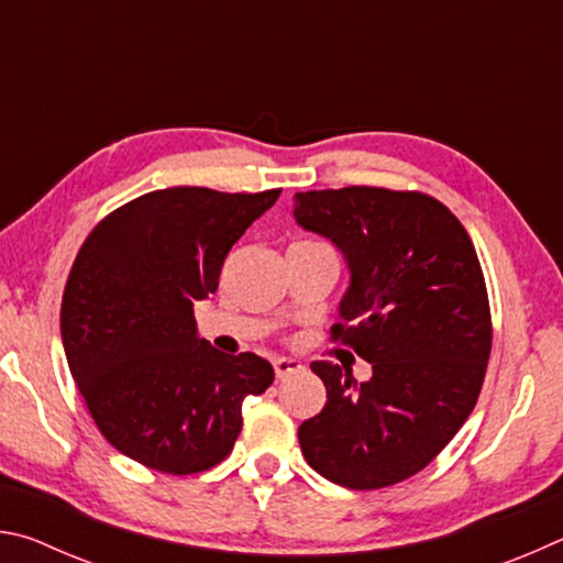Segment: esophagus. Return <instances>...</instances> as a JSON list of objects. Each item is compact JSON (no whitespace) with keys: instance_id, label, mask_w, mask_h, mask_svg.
Listing matches in <instances>:
<instances>
[{"instance_id":"esophagus-1","label":"esophagus","mask_w":563,"mask_h":563,"mask_svg":"<svg viewBox=\"0 0 563 563\" xmlns=\"http://www.w3.org/2000/svg\"><path fill=\"white\" fill-rule=\"evenodd\" d=\"M273 369H275V377L283 379L288 375H295L302 369V362L300 360H292V357H275L273 360Z\"/></svg>"}]
</instances>
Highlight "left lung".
I'll return each instance as SVG.
<instances>
[{
    "mask_svg": "<svg viewBox=\"0 0 563 563\" xmlns=\"http://www.w3.org/2000/svg\"><path fill=\"white\" fill-rule=\"evenodd\" d=\"M305 231L345 255L340 340L373 365L367 383L312 362L328 389L298 430L305 460L347 489H383L424 470L460 432L492 352L487 285L470 233L419 190L347 186L295 194Z\"/></svg>",
    "mask_w": 563,
    "mask_h": 563,
    "instance_id": "8db88e82",
    "label": "left lung"
}]
</instances>
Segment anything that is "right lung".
<instances>
[{
    "label": "right lung",
    "mask_w": 563,
    "mask_h": 563,
    "mask_svg": "<svg viewBox=\"0 0 563 563\" xmlns=\"http://www.w3.org/2000/svg\"><path fill=\"white\" fill-rule=\"evenodd\" d=\"M278 196L151 190L84 241L62 298L66 362L101 434L133 462L211 470L241 434L243 399L273 385L268 360L198 338L194 305L218 290L228 251Z\"/></svg>",
    "instance_id": "obj_1"
}]
</instances>
